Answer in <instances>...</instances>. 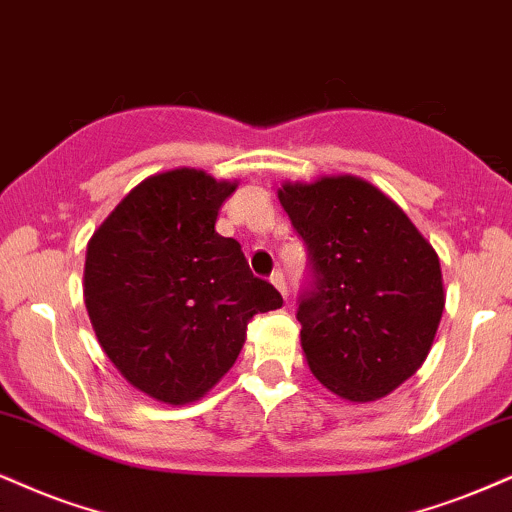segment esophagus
I'll list each match as a JSON object with an SVG mask.
<instances>
[{
    "label": "esophagus",
    "instance_id": "obj_1",
    "mask_svg": "<svg viewBox=\"0 0 512 512\" xmlns=\"http://www.w3.org/2000/svg\"><path fill=\"white\" fill-rule=\"evenodd\" d=\"M270 282L280 289L282 296H287V282H285V275H282V270H275V273L270 275Z\"/></svg>",
    "mask_w": 512,
    "mask_h": 512
}]
</instances>
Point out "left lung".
<instances>
[{
  "label": "left lung",
  "instance_id": "1",
  "mask_svg": "<svg viewBox=\"0 0 512 512\" xmlns=\"http://www.w3.org/2000/svg\"><path fill=\"white\" fill-rule=\"evenodd\" d=\"M277 199L311 261L296 311L308 368L346 401L382 399L432 349L446 304L437 251L387 194L353 175L285 182Z\"/></svg>",
  "mask_w": 512,
  "mask_h": 512
}]
</instances>
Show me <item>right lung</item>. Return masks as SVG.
Listing matches in <instances>:
<instances>
[{"label":"right lung","mask_w":512,"mask_h":512,"mask_svg":"<svg viewBox=\"0 0 512 512\" xmlns=\"http://www.w3.org/2000/svg\"><path fill=\"white\" fill-rule=\"evenodd\" d=\"M235 189L194 168L151 175L87 244L99 344L132 387L170 406L201 399L235 365L249 320L282 306L237 239L216 232Z\"/></svg>","instance_id":"add662e5"}]
</instances>
